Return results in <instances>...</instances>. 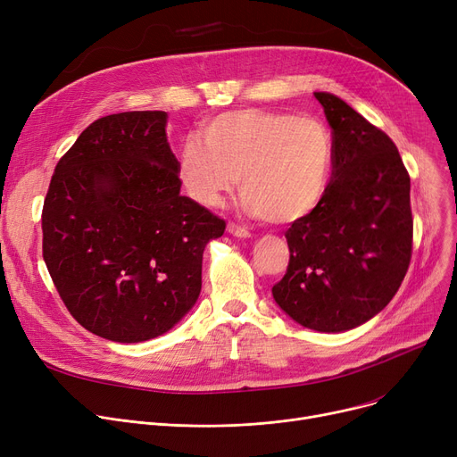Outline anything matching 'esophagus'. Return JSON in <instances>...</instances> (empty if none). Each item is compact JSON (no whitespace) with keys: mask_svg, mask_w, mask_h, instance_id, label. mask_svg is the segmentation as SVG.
Wrapping results in <instances>:
<instances>
[{"mask_svg":"<svg viewBox=\"0 0 457 457\" xmlns=\"http://www.w3.org/2000/svg\"><path fill=\"white\" fill-rule=\"evenodd\" d=\"M228 231L233 235V237H238V238H250L252 237V233L248 231V229H245V228H241V226H237V224H228Z\"/></svg>","mask_w":457,"mask_h":457,"instance_id":"34e87169","label":"esophagus"}]
</instances>
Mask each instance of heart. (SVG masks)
Segmentation results:
<instances>
[{
  "label": "heart",
  "instance_id": "b5f03b06",
  "mask_svg": "<svg viewBox=\"0 0 457 457\" xmlns=\"http://www.w3.org/2000/svg\"><path fill=\"white\" fill-rule=\"evenodd\" d=\"M333 170V138L317 118L238 109L202 124L178 150L176 174L190 200L220 205L237 183L241 205L272 224H293L324 200Z\"/></svg>",
  "mask_w": 457,
  "mask_h": 457
}]
</instances>
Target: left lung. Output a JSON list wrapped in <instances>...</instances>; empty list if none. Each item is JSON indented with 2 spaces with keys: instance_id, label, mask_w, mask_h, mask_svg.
Returning <instances> with one entry per match:
<instances>
[{
  "instance_id": "1",
  "label": "left lung",
  "mask_w": 457,
  "mask_h": 457,
  "mask_svg": "<svg viewBox=\"0 0 457 457\" xmlns=\"http://www.w3.org/2000/svg\"><path fill=\"white\" fill-rule=\"evenodd\" d=\"M333 135L320 205L285 233L291 259L272 296L296 324L341 333L374 319L410 267V176L395 142L345 100L315 92Z\"/></svg>"
}]
</instances>
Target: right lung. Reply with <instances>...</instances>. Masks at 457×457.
<instances>
[{
	"label": "right lung",
	"mask_w": 457,
	"mask_h": 457,
	"mask_svg": "<svg viewBox=\"0 0 457 457\" xmlns=\"http://www.w3.org/2000/svg\"><path fill=\"white\" fill-rule=\"evenodd\" d=\"M164 111L98 118L57 162L42 255L85 329L114 343L170 331L202 291V259L226 222L179 195Z\"/></svg>",
	"instance_id": "right-lung-1"
}]
</instances>
